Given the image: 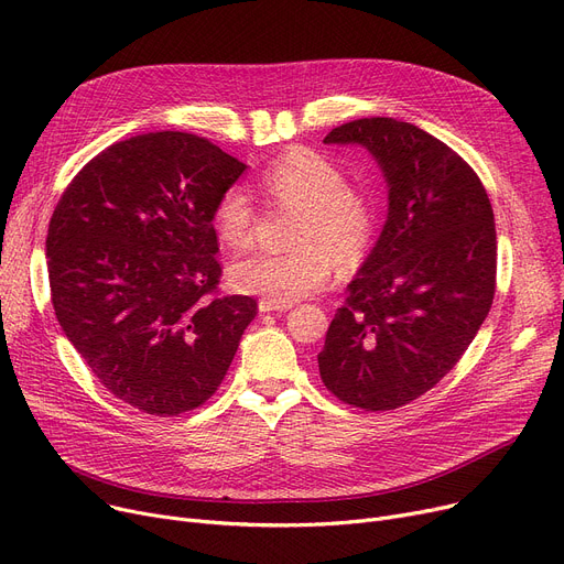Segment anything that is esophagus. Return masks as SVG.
Instances as JSON below:
<instances>
[{"mask_svg": "<svg viewBox=\"0 0 564 564\" xmlns=\"http://www.w3.org/2000/svg\"><path fill=\"white\" fill-rule=\"evenodd\" d=\"M258 308H260V313H272V311H288V308H292V304H279V302H272V300H260L258 302Z\"/></svg>", "mask_w": 564, "mask_h": 564, "instance_id": "obj_1", "label": "esophagus"}]
</instances>
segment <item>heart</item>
Returning a JSON list of instances; mask_svg holds the SVG:
<instances>
[{
    "instance_id": "heart-1",
    "label": "heart",
    "mask_w": 564,
    "mask_h": 564,
    "mask_svg": "<svg viewBox=\"0 0 564 564\" xmlns=\"http://www.w3.org/2000/svg\"><path fill=\"white\" fill-rule=\"evenodd\" d=\"M260 185L274 203L294 207L288 251H251L228 270L235 290L292 304L308 297L332 279L334 264H359L375 235L372 196L345 185L343 169L311 148H290L262 171ZM256 210L249 192L232 185L219 196L213 226L230 249H242L253 237Z\"/></svg>"
}]
</instances>
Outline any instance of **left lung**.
Segmentation results:
<instances>
[{"instance_id": "8db88e82", "label": "left lung", "mask_w": 564, "mask_h": 564, "mask_svg": "<svg viewBox=\"0 0 564 564\" xmlns=\"http://www.w3.org/2000/svg\"><path fill=\"white\" fill-rule=\"evenodd\" d=\"M324 143L366 148L387 181L389 215L332 319L319 377L347 404L398 409L455 368L489 315L494 210L476 171L411 123L359 118Z\"/></svg>"}]
</instances>
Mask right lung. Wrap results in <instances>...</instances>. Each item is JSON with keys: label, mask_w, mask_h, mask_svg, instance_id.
I'll return each instance as SVG.
<instances>
[{"label": "right lung", "mask_w": 564, "mask_h": 564, "mask_svg": "<svg viewBox=\"0 0 564 564\" xmlns=\"http://www.w3.org/2000/svg\"><path fill=\"white\" fill-rule=\"evenodd\" d=\"M245 169L196 134H137L88 162L54 207L56 319L102 387L151 416L213 398L258 313L217 294L213 213Z\"/></svg>", "instance_id": "right-lung-1"}]
</instances>
